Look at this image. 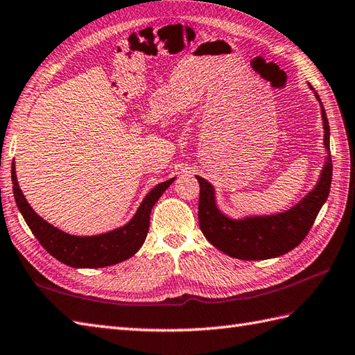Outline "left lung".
I'll return each mask as SVG.
<instances>
[{"instance_id": "1", "label": "left lung", "mask_w": 355, "mask_h": 355, "mask_svg": "<svg viewBox=\"0 0 355 355\" xmlns=\"http://www.w3.org/2000/svg\"><path fill=\"white\" fill-rule=\"evenodd\" d=\"M310 89L315 90L313 86H310ZM315 96L320 104L324 145L328 155L315 189L292 209L269 216L232 219L218 209L213 186L207 180L196 177L201 187L200 204H198V219H200L201 232L215 248L230 257L241 260H266L278 257V255L289 252L295 246H298L306 239L311 225L315 224L318 213L328 198L333 177L327 113L316 92Z\"/></svg>"}]
</instances>
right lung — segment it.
I'll list each match as a JSON object with an SVG mask.
<instances>
[{
	"label": "right lung",
	"mask_w": 355,
	"mask_h": 355,
	"mask_svg": "<svg viewBox=\"0 0 355 355\" xmlns=\"http://www.w3.org/2000/svg\"><path fill=\"white\" fill-rule=\"evenodd\" d=\"M174 180L175 178L163 181V183L151 189L150 193L144 198L142 204L139 205L136 215L123 227L98 236H72L48 224L30 207L26 196L19 189L18 180H16L15 163L12 164L15 201L31 233L54 259L72 268L94 269L112 266L135 255L144 245L148 230H150V215L154 204L174 183Z\"/></svg>",
	"instance_id": "right-lung-1"
}]
</instances>
